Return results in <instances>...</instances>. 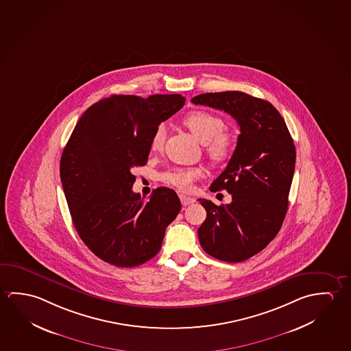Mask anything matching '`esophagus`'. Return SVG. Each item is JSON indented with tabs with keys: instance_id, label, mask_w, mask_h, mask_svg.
Returning a JSON list of instances; mask_svg holds the SVG:
<instances>
[{
	"instance_id": "esophagus-1",
	"label": "esophagus",
	"mask_w": 351,
	"mask_h": 351,
	"mask_svg": "<svg viewBox=\"0 0 351 351\" xmlns=\"http://www.w3.org/2000/svg\"><path fill=\"white\" fill-rule=\"evenodd\" d=\"M180 201L182 203V206H189L191 203H195V199L193 197H189L186 195H180Z\"/></svg>"
}]
</instances>
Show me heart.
Returning a JSON list of instances; mask_svg holds the SVG:
<instances>
[{
    "instance_id": "b5f03b06",
    "label": "heart",
    "mask_w": 351,
    "mask_h": 351,
    "mask_svg": "<svg viewBox=\"0 0 351 351\" xmlns=\"http://www.w3.org/2000/svg\"><path fill=\"white\" fill-rule=\"evenodd\" d=\"M182 123L195 138L204 145V152L214 162L228 160L235 150V138L230 132L225 131V122L220 116L206 110H195L184 116ZM167 131L160 125L156 127L150 141L152 152H159L165 142ZM203 167H173L161 173L160 180L164 184L173 186L182 192H191L195 187V181L204 176Z\"/></svg>"
}]
</instances>
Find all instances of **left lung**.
I'll use <instances>...</instances> for the list:
<instances>
[{
    "mask_svg": "<svg viewBox=\"0 0 351 351\" xmlns=\"http://www.w3.org/2000/svg\"><path fill=\"white\" fill-rule=\"evenodd\" d=\"M223 110L240 126L228 167L210 184L226 190L229 204L198 199L207 218L198 229L202 248L230 263L261 252L282 228L293 182L296 150L279 111L263 99L242 92L206 93L191 100Z\"/></svg>",
    "mask_w": 351,
    "mask_h": 351,
    "instance_id": "8db88e82",
    "label": "left lung"
}]
</instances>
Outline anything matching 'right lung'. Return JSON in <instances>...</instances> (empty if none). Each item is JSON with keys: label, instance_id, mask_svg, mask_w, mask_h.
I'll return each instance as SVG.
<instances>
[{"label": "right lung", "instance_id": "1", "mask_svg": "<svg viewBox=\"0 0 351 351\" xmlns=\"http://www.w3.org/2000/svg\"><path fill=\"white\" fill-rule=\"evenodd\" d=\"M184 100L111 95L86 109L71 134L60 161L64 197L82 241L104 262L131 268L160 251L181 202L167 187L144 201L132 191V170L147 164L156 127Z\"/></svg>", "mask_w": 351, "mask_h": 351}]
</instances>
